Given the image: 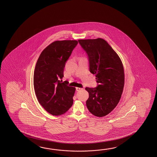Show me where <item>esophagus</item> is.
<instances>
[{"instance_id": "1", "label": "esophagus", "mask_w": 157, "mask_h": 157, "mask_svg": "<svg viewBox=\"0 0 157 157\" xmlns=\"http://www.w3.org/2000/svg\"><path fill=\"white\" fill-rule=\"evenodd\" d=\"M82 89H83L82 88H80V87H76V91H80V90H82Z\"/></svg>"}]
</instances>
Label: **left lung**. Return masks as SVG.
Segmentation results:
<instances>
[{
	"label": "left lung",
	"mask_w": 157,
	"mask_h": 157,
	"mask_svg": "<svg viewBox=\"0 0 157 157\" xmlns=\"http://www.w3.org/2000/svg\"><path fill=\"white\" fill-rule=\"evenodd\" d=\"M86 52L89 62L90 72L95 75L96 87H86L89 98L86 106L91 113L103 117L117 106L123 92L124 75L120 57L105 40H78Z\"/></svg>",
	"instance_id": "obj_1"
}]
</instances>
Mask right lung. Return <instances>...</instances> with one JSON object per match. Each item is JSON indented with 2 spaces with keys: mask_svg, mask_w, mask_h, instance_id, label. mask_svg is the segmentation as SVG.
<instances>
[{
  "mask_svg": "<svg viewBox=\"0 0 157 157\" xmlns=\"http://www.w3.org/2000/svg\"><path fill=\"white\" fill-rule=\"evenodd\" d=\"M77 44L76 40L56 41L44 49L36 64L33 86L37 99L54 116L65 113L73 104L75 87L62 78L65 63Z\"/></svg>",
  "mask_w": 157,
  "mask_h": 157,
  "instance_id": "1",
  "label": "right lung"
}]
</instances>
